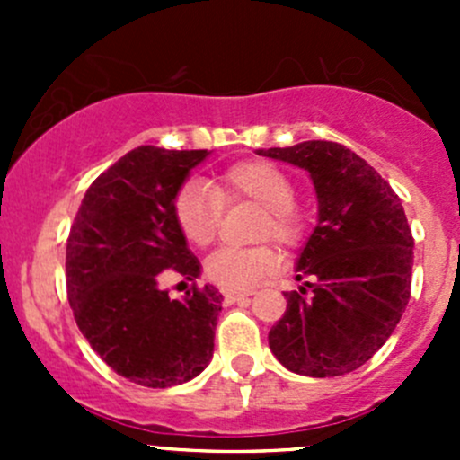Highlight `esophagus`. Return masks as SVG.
Instances as JSON below:
<instances>
[{
    "label": "esophagus",
    "mask_w": 460,
    "mask_h": 460,
    "mask_svg": "<svg viewBox=\"0 0 460 460\" xmlns=\"http://www.w3.org/2000/svg\"><path fill=\"white\" fill-rule=\"evenodd\" d=\"M253 291H240V289H225L222 291V296H225L226 303H238V300L247 298V296H252Z\"/></svg>",
    "instance_id": "esophagus-1"
}]
</instances>
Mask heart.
Segmentation results:
<instances>
[{
  "label": "heart",
  "instance_id": "obj_1",
  "mask_svg": "<svg viewBox=\"0 0 460 460\" xmlns=\"http://www.w3.org/2000/svg\"><path fill=\"white\" fill-rule=\"evenodd\" d=\"M184 184L173 200V217L184 238L196 247H208L220 229L222 208L235 202L264 207L260 235H271L280 244H294L303 231L296 211V187L285 171L262 160H243L226 166L208 182ZM276 267L269 247H222L207 260V276L225 289H247Z\"/></svg>",
  "mask_w": 460,
  "mask_h": 460
}]
</instances>
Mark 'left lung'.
<instances>
[{"label": "left lung", "instance_id": "obj_1", "mask_svg": "<svg viewBox=\"0 0 460 460\" xmlns=\"http://www.w3.org/2000/svg\"><path fill=\"white\" fill-rule=\"evenodd\" d=\"M258 155L307 171L318 198V222L296 260V278L309 280L285 294V316L269 332L271 354L312 378L354 372L392 336L410 300L414 238L401 198L338 142Z\"/></svg>", "mask_w": 460, "mask_h": 460}]
</instances>
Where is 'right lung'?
Listing matches in <instances>:
<instances>
[{
    "mask_svg": "<svg viewBox=\"0 0 460 460\" xmlns=\"http://www.w3.org/2000/svg\"><path fill=\"white\" fill-rule=\"evenodd\" d=\"M208 151L137 146L88 187L66 243L77 327L109 367L144 387L196 378L213 358L222 294L211 285L169 298V276L196 280L200 260L173 200Z\"/></svg>",
    "mask_w": 460,
    "mask_h": 460,
    "instance_id": "right-lung-1",
    "label": "right lung"
}]
</instances>
